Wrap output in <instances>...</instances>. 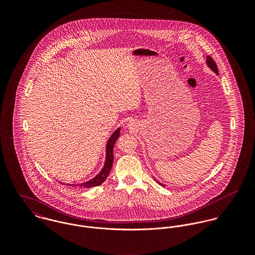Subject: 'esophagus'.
Returning <instances> with one entry per match:
<instances>
[{"label":"esophagus","instance_id":"obj_1","mask_svg":"<svg viewBox=\"0 0 255 255\" xmlns=\"http://www.w3.org/2000/svg\"><path fill=\"white\" fill-rule=\"evenodd\" d=\"M128 128H130V129L135 128V124H134V122H128Z\"/></svg>","mask_w":255,"mask_h":255}]
</instances>
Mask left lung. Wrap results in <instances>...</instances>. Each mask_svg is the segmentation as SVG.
Instances as JSON below:
<instances>
[{
    "mask_svg": "<svg viewBox=\"0 0 255 255\" xmlns=\"http://www.w3.org/2000/svg\"><path fill=\"white\" fill-rule=\"evenodd\" d=\"M206 65H207V67L212 71V72H214V73H216V74H218V69H217V65H216V63L213 61V59L210 57V56H207L206 57ZM155 180V179H154ZM156 182H158L160 185H162V186H165V184H163V183H161V182H158L157 180H155Z\"/></svg>",
    "mask_w": 255,
    "mask_h": 255,
    "instance_id": "8db88e82",
    "label": "left lung"
}]
</instances>
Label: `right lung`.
Listing matches in <instances>:
<instances>
[{
	"mask_svg": "<svg viewBox=\"0 0 255 255\" xmlns=\"http://www.w3.org/2000/svg\"><path fill=\"white\" fill-rule=\"evenodd\" d=\"M120 130H121V127L118 128L110 136L107 143H106V157H105V162H104V166L102 168V170L99 172V174H97L93 179L87 181L85 182H81V183H67L68 185H72V186H79V187H83V188H89V187H93V186H98L101 185L102 182H104L107 177L109 176L110 171L112 169L113 166V162H114V155H113V149L114 145L116 143V141L118 140V138L120 137ZM63 183L62 182H60ZM65 184V183H64Z\"/></svg>",
	"mask_w": 255,
	"mask_h": 255,
	"instance_id": "add662e5",
	"label": "right lung"
}]
</instances>
